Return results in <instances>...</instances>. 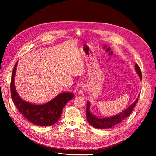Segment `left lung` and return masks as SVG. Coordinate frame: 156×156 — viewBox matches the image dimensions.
<instances>
[{
  "label": "left lung",
  "mask_w": 156,
  "mask_h": 156,
  "mask_svg": "<svg viewBox=\"0 0 156 156\" xmlns=\"http://www.w3.org/2000/svg\"><path fill=\"white\" fill-rule=\"evenodd\" d=\"M135 69L139 75L141 80H142V74L140 70V68L137 63L135 65ZM139 97V96H138ZM138 97L136 99V101L133 102L131 105H129L127 108L122 111V112L109 117H105V118H99L98 117H96L91 114L90 112V102L87 101V105H86V119L88 121L89 123L93 127L97 128H101V129H106V128H110L112 126L119 124L121 122H122L125 119L127 118L131 113V111L136 105V104L138 102Z\"/></svg>",
  "instance_id": "1"
}]
</instances>
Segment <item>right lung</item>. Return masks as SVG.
<instances>
[{
    "mask_svg": "<svg viewBox=\"0 0 156 156\" xmlns=\"http://www.w3.org/2000/svg\"><path fill=\"white\" fill-rule=\"evenodd\" d=\"M17 63L15 65L10 83L11 96L15 105L20 112L32 123L44 126L53 125L57 122L64 106L73 99L74 94L63 92L43 104H34L24 101L18 95L14 83Z\"/></svg>",
    "mask_w": 156,
    "mask_h": 156,
    "instance_id": "1",
    "label": "right lung"
}]
</instances>
